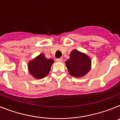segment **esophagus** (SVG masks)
I'll use <instances>...</instances> for the list:
<instances>
[{
  "mask_svg": "<svg viewBox=\"0 0 120 120\" xmlns=\"http://www.w3.org/2000/svg\"><path fill=\"white\" fill-rule=\"evenodd\" d=\"M56 61L57 62H62V61H63V59H62V58H57L56 59Z\"/></svg>",
  "mask_w": 120,
  "mask_h": 120,
  "instance_id": "1",
  "label": "esophagus"
}]
</instances>
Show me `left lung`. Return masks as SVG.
<instances>
[{"label": "left lung", "mask_w": 120, "mask_h": 120, "mask_svg": "<svg viewBox=\"0 0 120 120\" xmlns=\"http://www.w3.org/2000/svg\"><path fill=\"white\" fill-rule=\"evenodd\" d=\"M69 73L75 77H80L87 74L91 69V61L88 56L77 50L70 54V59L65 61Z\"/></svg>", "instance_id": "left-lung-1"}]
</instances>
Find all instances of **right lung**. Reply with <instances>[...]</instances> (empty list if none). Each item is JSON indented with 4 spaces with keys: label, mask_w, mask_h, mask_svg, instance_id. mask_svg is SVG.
<instances>
[{
    "label": "right lung",
    "mask_w": 120,
    "mask_h": 120,
    "mask_svg": "<svg viewBox=\"0 0 120 120\" xmlns=\"http://www.w3.org/2000/svg\"><path fill=\"white\" fill-rule=\"evenodd\" d=\"M54 62L52 59H47L41 53L28 63L29 72L35 79H42L49 74L51 66Z\"/></svg>",
    "instance_id": "1"
}]
</instances>
